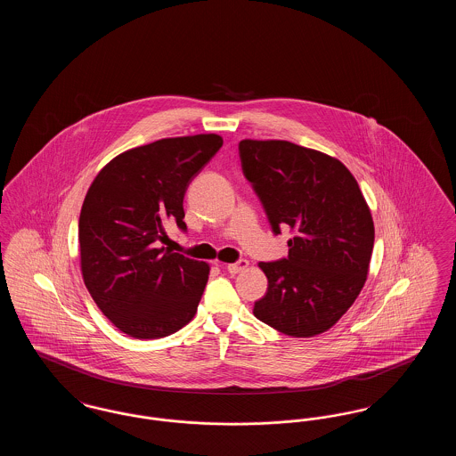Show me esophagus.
Instances as JSON below:
<instances>
[{"instance_id":"obj_1","label":"esophagus","mask_w":456,"mask_h":456,"mask_svg":"<svg viewBox=\"0 0 456 456\" xmlns=\"http://www.w3.org/2000/svg\"><path fill=\"white\" fill-rule=\"evenodd\" d=\"M248 265H249V261L248 260H239L236 263H231V265H227V272L231 273V275H238L240 272H244L246 268H248Z\"/></svg>"}]
</instances>
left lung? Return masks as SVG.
<instances>
[{
	"label": "left lung",
	"instance_id": "obj_1",
	"mask_svg": "<svg viewBox=\"0 0 456 456\" xmlns=\"http://www.w3.org/2000/svg\"><path fill=\"white\" fill-rule=\"evenodd\" d=\"M239 157L273 234L289 227V256L261 261L266 294L255 316L289 337H314L335 325L368 279L374 224L347 167L285 140H242Z\"/></svg>",
	"mask_w": 456,
	"mask_h": 456
}]
</instances>
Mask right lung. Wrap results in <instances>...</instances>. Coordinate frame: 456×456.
<instances>
[{"label":"right lung","instance_id":"right-lung-1","mask_svg":"<svg viewBox=\"0 0 456 456\" xmlns=\"http://www.w3.org/2000/svg\"><path fill=\"white\" fill-rule=\"evenodd\" d=\"M218 134L157 140L114 157L88 188L78 220L80 265L92 299L133 338L188 325L210 266L162 246L186 232L184 193L222 147Z\"/></svg>","mask_w":456,"mask_h":456}]
</instances>
